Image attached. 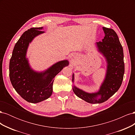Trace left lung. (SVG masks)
Listing matches in <instances>:
<instances>
[{
	"label": "left lung",
	"instance_id": "1",
	"mask_svg": "<svg viewBox=\"0 0 135 135\" xmlns=\"http://www.w3.org/2000/svg\"><path fill=\"white\" fill-rule=\"evenodd\" d=\"M105 36L102 42L96 43L98 50L105 57L107 62V74L104 82L97 92L89 93L73 87V92L80 99L91 104H100L108 100L119 89L123 79L124 63L123 47L115 31L112 28L103 27ZM74 74L72 81H74ZM100 96V99L97 97Z\"/></svg>",
	"mask_w": 135,
	"mask_h": 135
}]
</instances>
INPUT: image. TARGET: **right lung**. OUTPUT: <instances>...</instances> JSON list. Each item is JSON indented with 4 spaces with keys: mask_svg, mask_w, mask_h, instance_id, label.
<instances>
[{
    "mask_svg": "<svg viewBox=\"0 0 135 135\" xmlns=\"http://www.w3.org/2000/svg\"><path fill=\"white\" fill-rule=\"evenodd\" d=\"M41 27H32L24 32L16 43L9 62V78L16 91L28 103H38L50 97L55 76L68 66V60L55 64L41 73L31 69L26 55L29 43L42 34Z\"/></svg>",
    "mask_w": 135,
    "mask_h": 135,
    "instance_id": "right-lung-1",
    "label": "right lung"
}]
</instances>
